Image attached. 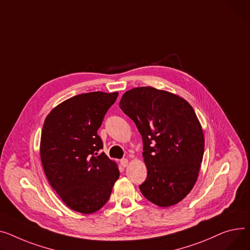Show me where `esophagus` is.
<instances>
[{
	"label": "esophagus",
	"mask_w": 250,
	"mask_h": 250,
	"mask_svg": "<svg viewBox=\"0 0 250 250\" xmlns=\"http://www.w3.org/2000/svg\"><path fill=\"white\" fill-rule=\"evenodd\" d=\"M121 165L123 166V167H126V166L128 165V160L127 159H122L121 160Z\"/></svg>",
	"instance_id": "1"
}]
</instances>
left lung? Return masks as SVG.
<instances>
[{
  "instance_id": "obj_1",
  "label": "left lung",
  "mask_w": 250,
  "mask_h": 250,
  "mask_svg": "<svg viewBox=\"0 0 250 250\" xmlns=\"http://www.w3.org/2000/svg\"><path fill=\"white\" fill-rule=\"evenodd\" d=\"M120 107L143 137L147 177L140 185L142 194L160 207L179 203L193 189L204 155L203 129L193 107L151 86L125 92Z\"/></svg>"
}]
</instances>
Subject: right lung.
Instances as JSON below:
<instances>
[{
  "mask_svg": "<svg viewBox=\"0 0 250 250\" xmlns=\"http://www.w3.org/2000/svg\"><path fill=\"white\" fill-rule=\"evenodd\" d=\"M119 92L75 95L46 116L40 157L45 175L61 200L73 211L91 214L104 206L115 181L118 164L104 154L97 135Z\"/></svg>",
  "mask_w": 250,
  "mask_h": 250,
  "instance_id": "1",
  "label": "right lung"
}]
</instances>
